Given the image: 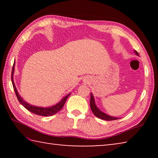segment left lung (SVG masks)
I'll return each instance as SVG.
<instances>
[{
	"label": "left lung",
	"instance_id": "left-lung-1",
	"mask_svg": "<svg viewBox=\"0 0 158 158\" xmlns=\"http://www.w3.org/2000/svg\"><path fill=\"white\" fill-rule=\"evenodd\" d=\"M135 53L136 55L139 56V53H138L137 51L135 50ZM90 109H91L93 113L94 114L95 116L96 117L102 119V120H105V121H114V120H117V119L120 118L111 116L108 114L104 113L103 111H102L98 107L97 105H96L94 96H93L92 93H90Z\"/></svg>",
	"mask_w": 158,
	"mask_h": 158
}]
</instances>
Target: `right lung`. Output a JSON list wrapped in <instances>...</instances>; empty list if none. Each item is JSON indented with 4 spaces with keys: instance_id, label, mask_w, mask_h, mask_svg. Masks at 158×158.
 <instances>
[{
    "instance_id": "1",
    "label": "right lung",
    "mask_w": 158,
    "mask_h": 158,
    "mask_svg": "<svg viewBox=\"0 0 158 158\" xmlns=\"http://www.w3.org/2000/svg\"><path fill=\"white\" fill-rule=\"evenodd\" d=\"M15 60L14 62V65H13V67H12L11 79H12L13 88H14L15 92L16 93V95H17L18 100L21 103V105H23L26 109H28V111H30L31 112H32V113L37 114V115H40V116H53V115H54L56 113H58V112L63 107V106H64V105H65L67 99H68V98L69 97V95H70L71 93H69V94L65 95V97H63L62 99H61V100L60 102H58L57 104H56L55 105H53L52 106H47V107H42V106L32 105H31V104L28 103L27 102L23 100V99L21 97V95L19 94L17 89V88H16V85H15V82H14V78H13V75H14V72H15Z\"/></svg>"
}]
</instances>
